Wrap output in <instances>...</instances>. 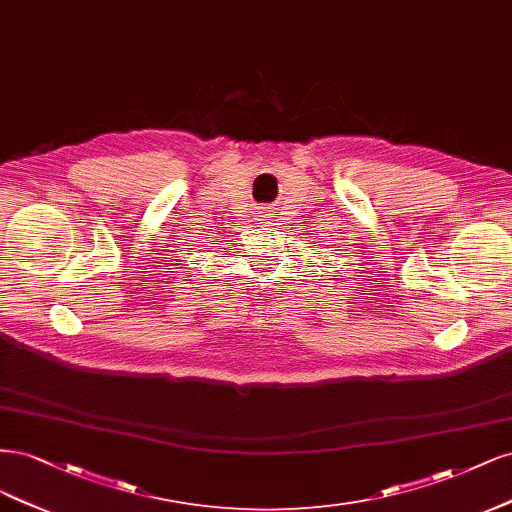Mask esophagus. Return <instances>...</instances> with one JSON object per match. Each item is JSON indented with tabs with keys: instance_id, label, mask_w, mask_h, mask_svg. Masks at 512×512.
Instances as JSON below:
<instances>
[{
	"instance_id": "1",
	"label": "esophagus",
	"mask_w": 512,
	"mask_h": 512,
	"mask_svg": "<svg viewBox=\"0 0 512 512\" xmlns=\"http://www.w3.org/2000/svg\"><path fill=\"white\" fill-rule=\"evenodd\" d=\"M261 217H263V221H266V223H270V221H272V210H266V212H261Z\"/></svg>"
}]
</instances>
